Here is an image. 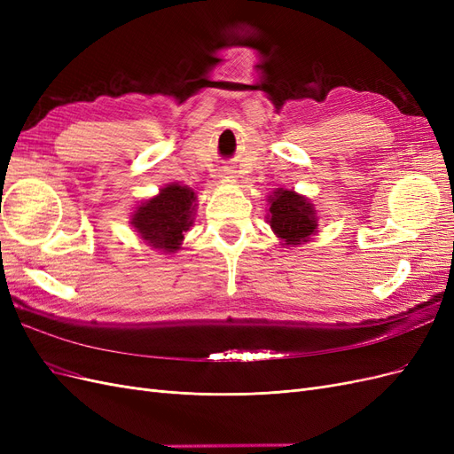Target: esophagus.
I'll return each instance as SVG.
<instances>
[{
	"instance_id": "obj_1",
	"label": "esophagus",
	"mask_w": 454,
	"mask_h": 454,
	"mask_svg": "<svg viewBox=\"0 0 454 454\" xmlns=\"http://www.w3.org/2000/svg\"><path fill=\"white\" fill-rule=\"evenodd\" d=\"M232 174H235V172H232L231 168H223L222 172H219V177H223V180H231V177H235Z\"/></svg>"
}]
</instances>
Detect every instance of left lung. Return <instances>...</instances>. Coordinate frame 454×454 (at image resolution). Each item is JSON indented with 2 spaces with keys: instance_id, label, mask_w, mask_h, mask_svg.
<instances>
[{
  "instance_id": "8db88e82",
  "label": "left lung",
  "mask_w": 454,
  "mask_h": 454,
  "mask_svg": "<svg viewBox=\"0 0 454 454\" xmlns=\"http://www.w3.org/2000/svg\"><path fill=\"white\" fill-rule=\"evenodd\" d=\"M269 202V223L286 246L307 242V239L318 227L314 206L305 197L294 193V191L278 189Z\"/></svg>"
}]
</instances>
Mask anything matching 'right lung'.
<instances>
[{
  "mask_svg": "<svg viewBox=\"0 0 454 454\" xmlns=\"http://www.w3.org/2000/svg\"><path fill=\"white\" fill-rule=\"evenodd\" d=\"M197 197L189 187L172 184L145 200L132 217L134 229L153 248L164 252L180 250L184 232L193 223Z\"/></svg>",
  "mask_w": 454,
  "mask_h": 454,
  "instance_id": "1",
  "label": "right lung"
}]
</instances>
